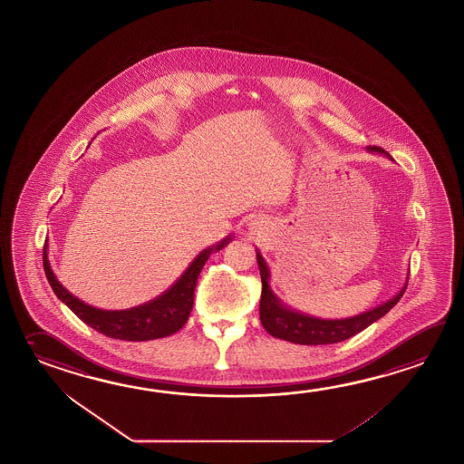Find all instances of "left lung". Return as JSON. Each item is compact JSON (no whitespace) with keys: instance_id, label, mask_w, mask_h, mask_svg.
<instances>
[{"instance_id":"8db88e82","label":"left lung","mask_w":464,"mask_h":464,"mask_svg":"<svg viewBox=\"0 0 464 464\" xmlns=\"http://www.w3.org/2000/svg\"><path fill=\"white\" fill-rule=\"evenodd\" d=\"M367 151L391 158V155L379 146H367ZM256 264H258L260 276H262L260 321L268 334L283 339V341H290L295 344H334V343H341L349 337L355 336L365 327L371 326L377 319H381L383 314H387L399 303L400 298L403 296V291L407 290V282H409V280L405 282L403 288L393 298L382 303L375 308L367 309L361 314H355L351 318L321 319L286 306L273 293L270 283H268L270 282V270L258 250H256Z\"/></svg>"}]
</instances>
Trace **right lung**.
Masks as SVG:
<instances>
[{
	"instance_id": "1",
	"label": "right lung",
	"mask_w": 464,
	"mask_h": 464,
	"mask_svg": "<svg viewBox=\"0 0 464 464\" xmlns=\"http://www.w3.org/2000/svg\"><path fill=\"white\" fill-rule=\"evenodd\" d=\"M230 240L232 236H227L216 246H208L206 250H202L176 280V283L171 285V288L161 293L155 300L143 303L135 308L119 309V311L95 308L79 300L77 296H73L69 290H65L49 264L47 244L44 246L43 264H44L47 282L53 286L55 296L65 303L73 314L82 319L85 324L93 327L103 336L140 343V341L171 336L188 323L192 304H194L196 283L199 278L202 266L209 260L210 254L222 250Z\"/></svg>"
}]
</instances>
